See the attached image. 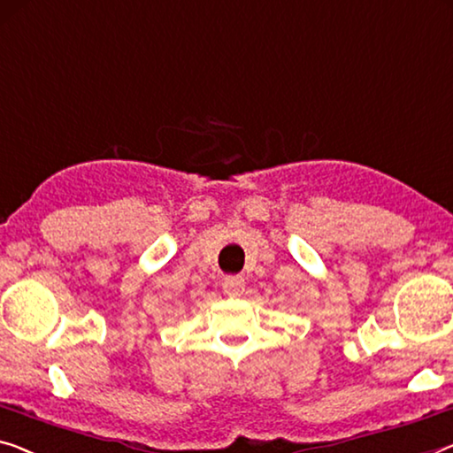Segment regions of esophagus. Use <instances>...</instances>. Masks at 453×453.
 Segmentation results:
<instances>
[{"label": "esophagus", "instance_id": "1", "mask_svg": "<svg viewBox=\"0 0 453 453\" xmlns=\"http://www.w3.org/2000/svg\"><path fill=\"white\" fill-rule=\"evenodd\" d=\"M244 288V279L242 276H226L224 279V293L227 296H240Z\"/></svg>", "mask_w": 453, "mask_h": 453}]
</instances>
